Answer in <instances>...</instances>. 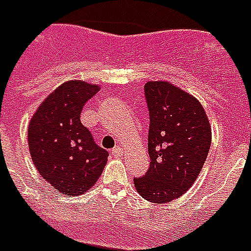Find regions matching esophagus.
I'll list each match as a JSON object with an SVG mask.
<instances>
[{"mask_svg":"<svg viewBox=\"0 0 251 251\" xmlns=\"http://www.w3.org/2000/svg\"><path fill=\"white\" fill-rule=\"evenodd\" d=\"M112 155H117V157H120V155H123V149L120 147V146H116L113 150H112Z\"/></svg>","mask_w":251,"mask_h":251,"instance_id":"1","label":"esophagus"}]
</instances>
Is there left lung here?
<instances>
[{
	"mask_svg": "<svg viewBox=\"0 0 251 251\" xmlns=\"http://www.w3.org/2000/svg\"><path fill=\"white\" fill-rule=\"evenodd\" d=\"M145 96L150 115V168L134 184L145 200L165 204L182 196L196 181L212 132L200 101L174 83L150 81Z\"/></svg>",
	"mask_w": 251,
	"mask_h": 251,
	"instance_id": "left-lung-1",
	"label": "left lung"
}]
</instances>
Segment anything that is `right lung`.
<instances>
[{"mask_svg":"<svg viewBox=\"0 0 251 251\" xmlns=\"http://www.w3.org/2000/svg\"><path fill=\"white\" fill-rule=\"evenodd\" d=\"M99 90V85L85 81L62 83L44 99L28 126L33 165L50 185L66 196L88 192L108 161V151L96 145L79 119L86 101Z\"/></svg>","mask_w":251,"mask_h":251,"instance_id":"add662e5","label":"right lung"}]
</instances>
